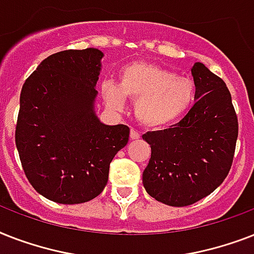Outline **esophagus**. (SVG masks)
<instances>
[{
    "instance_id": "34e87169",
    "label": "esophagus",
    "mask_w": 254,
    "mask_h": 254,
    "mask_svg": "<svg viewBox=\"0 0 254 254\" xmlns=\"http://www.w3.org/2000/svg\"><path fill=\"white\" fill-rule=\"evenodd\" d=\"M129 137H131V140H137L140 139V133L135 128H131V131H129Z\"/></svg>"
}]
</instances>
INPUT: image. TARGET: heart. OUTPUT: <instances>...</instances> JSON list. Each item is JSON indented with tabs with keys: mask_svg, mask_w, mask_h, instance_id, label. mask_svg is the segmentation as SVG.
<instances>
[{
	"mask_svg": "<svg viewBox=\"0 0 254 254\" xmlns=\"http://www.w3.org/2000/svg\"><path fill=\"white\" fill-rule=\"evenodd\" d=\"M103 98L111 107L122 109L125 97L135 101L136 117L147 127H164L176 122L195 99V84L190 77L152 63L137 62L121 72L119 88L102 85Z\"/></svg>",
	"mask_w": 254,
	"mask_h": 254,
	"instance_id": "heart-1",
	"label": "heart"
}]
</instances>
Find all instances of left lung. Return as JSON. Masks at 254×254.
Listing matches in <instances>:
<instances>
[{"label":"left lung","instance_id":"obj_1","mask_svg":"<svg viewBox=\"0 0 254 254\" xmlns=\"http://www.w3.org/2000/svg\"><path fill=\"white\" fill-rule=\"evenodd\" d=\"M195 103L177 125L143 135L151 159L143 185L156 200L184 207L214 191L232 166L239 122L226 82L202 63L191 69Z\"/></svg>","mask_w":254,"mask_h":254}]
</instances>
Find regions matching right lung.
<instances>
[{"label": "right lung", "mask_w": 254, "mask_h": 254, "mask_svg": "<svg viewBox=\"0 0 254 254\" xmlns=\"http://www.w3.org/2000/svg\"><path fill=\"white\" fill-rule=\"evenodd\" d=\"M103 54L66 50L44 59L22 86L15 144L28 182L47 199L84 203L99 195L110 162L128 143L125 125L94 114Z\"/></svg>", "instance_id": "obj_1"}]
</instances>
